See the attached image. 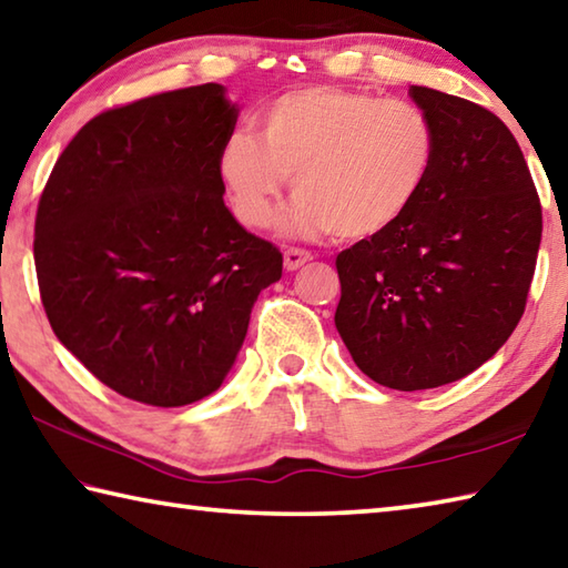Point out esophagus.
I'll use <instances>...</instances> for the list:
<instances>
[{"label": "esophagus", "mask_w": 568, "mask_h": 568, "mask_svg": "<svg viewBox=\"0 0 568 568\" xmlns=\"http://www.w3.org/2000/svg\"><path fill=\"white\" fill-rule=\"evenodd\" d=\"M283 261H285V267L287 271H301V267L307 263V261H313V255L307 253V251H301V248H287L285 253H283Z\"/></svg>", "instance_id": "obj_1"}]
</instances>
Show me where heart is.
Listing matches in <instances>:
<instances>
[{
    "instance_id": "heart-1",
    "label": "heart",
    "mask_w": 568,
    "mask_h": 568,
    "mask_svg": "<svg viewBox=\"0 0 568 568\" xmlns=\"http://www.w3.org/2000/svg\"><path fill=\"white\" fill-rule=\"evenodd\" d=\"M261 139H225L219 173L235 219L271 229L293 176L297 201L283 231L293 239L335 233L363 241L392 229L425 191L437 161V129L407 99L307 87L257 113Z\"/></svg>"
}]
</instances>
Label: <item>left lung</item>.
<instances>
[{"instance_id":"1","label":"left lung","mask_w":568,"mask_h":568,"mask_svg":"<svg viewBox=\"0 0 568 568\" xmlns=\"http://www.w3.org/2000/svg\"><path fill=\"white\" fill-rule=\"evenodd\" d=\"M437 129V161L415 205L337 255L335 327L355 365L402 392L467 377L524 315L541 205L517 139L467 99L412 87Z\"/></svg>"}]
</instances>
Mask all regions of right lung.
<instances>
[{"label": "right lung", "mask_w": 568, "mask_h": 568, "mask_svg": "<svg viewBox=\"0 0 568 568\" xmlns=\"http://www.w3.org/2000/svg\"><path fill=\"white\" fill-rule=\"evenodd\" d=\"M221 84L91 119L41 193L34 265L51 329L119 395L183 407L223 385L283 253L223 203L239 121Z\"/></svg>", "instance_id": "1"}]
</instances>
